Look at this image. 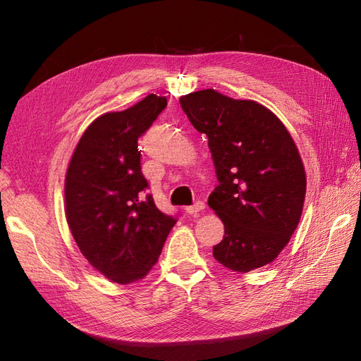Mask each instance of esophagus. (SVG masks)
Here are the masks:
<instances>
[{
  "label": "esophagus",
  "instance_id": "obj_1",
  "mask_svg": "<svg viewBox=\"0 0 361 361\" xmlns=\"http://www.w3.org/2000/svg\"><path fill=\"white\" fill-rule=\"evenodd\" d=\"M203 209H204V203H203V202H195L192 206L185 207V211H187V214H190V215L199 214V212H202Z\"/></svg>",
  "mask_w": 361,
  "mask_h": 361
}]
</instances>
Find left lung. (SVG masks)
<instances>
[{"label": "left lung", "instance_id": "obj_1", "mask_svg": "<svg viewBox=\"0 0 361 361\" xmlns=\"http://www.w3.org/2000/svg\"><path fill=\"white\" fill-rule=\"evenodd\" d=\"M179 102L207 135L220 182L207 199L224 224L215 260L236 272L271 264L297 231L307 187L289 130L262 104L214 89L183 94Z\"/></svg>", "mask_w": 361, "mask_h": 361}]
</instances>
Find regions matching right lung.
Segmentation results:
<instances>
[{
    "label": "right lung",
    "instance_id": "add662e5",
    "mask_svg": "<svg viewBox=\"0 0 361 361\" xmlns=\"http://www.w3.org/2000/svg\"><path fill=\"white\" fill-rule=\"evenodd\" d=\"M166 96L149 94L123 111H110L87 126L64 179V211L87 262L108 280L129 285L155 267L176 224L152 195H143L138 137L166 108Z\"/></svg>",
    "mask_w": 361,
    "mask_h": 361
}]
</instances>
